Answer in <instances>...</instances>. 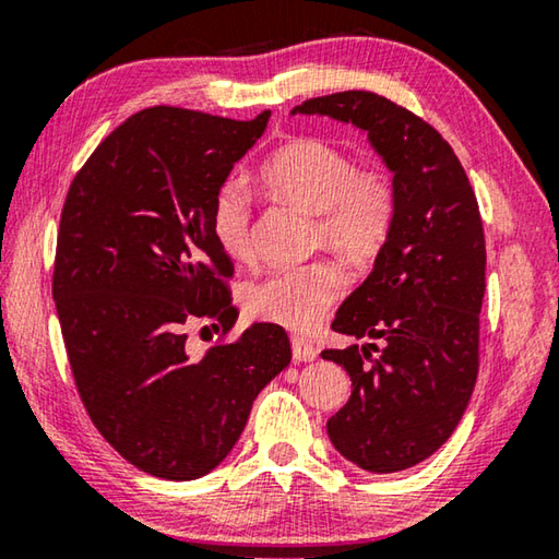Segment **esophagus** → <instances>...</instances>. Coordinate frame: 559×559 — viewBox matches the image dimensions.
Masks as SVG:
<instances>
[{
    "instance_id": "34e87169",
    "label": "esophagus",
    "mask_w": 559,
    "mask_h": 559,
    "mask_svg": "<svg viewBox=\"0 0 559 559\" xmlns=\"http://www.w3.org/2000/svg\"><path fill=\"white\" fill-rule=\"evenodd\" d=\"M290 345H293V359H296V362H313L318 357V347L313 343H308L306 337H293Z\"/></svg>"
}]
</instances>
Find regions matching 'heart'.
<instances>
[{
  "label": "heart",
  "instance_id": "1",
  "mask_svg": "<svg viewBox=\"0 0 559 559\" xmlns=\"http://www.w3.org/2000/svg\"><path fill=\"white\" fill-rule=\"evenodd\" d=\"M261 187L276 202L316 216V236L349 261L377 257L396 216V187L384 169H357L343 150L316 138L281 145L259 169ZM212 236L226 257L251 259V202L239 182L216 189L210 212ZM345 290L343 271L316 261L281 269L246 293L249 313L288 330L320 323Z\"/></svg>",
  "mask_w": 559,
  "mask_h": 559
}]
</instances>
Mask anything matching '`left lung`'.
<instances>
[{
    "label": "left lung",
    "mask_w": 559,
    "mask_h": 559,
    "mask_svg": "<svg viewBox=\"0 0 559 559\" xmlns=\"http://www.w3.org/2000/svg\"><path fill=\"white\" fill-rule=\"evenodd\" d=\"M290 116L357 128L392 173V234L333 320L335 333L382 340V347L323 349L353 382L347 404L328 419V437L362 471L412 468L459 427L478 377L486 241L476 194L447 140L377 93L310 98Z\"/></svg>",
    "instance_id": "obj_1"
}]
</instances>
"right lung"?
<instances>
[{"label":"right lung","instance_id":"right-lung-1","mask_svg":"<svg viewBox=\"0 0 559 559\" xmlns=\"http://www.w3.org/2000/svg\"><path fill=\"white\" fill-rule=\"evenodd\" d=\"M269 118L140 110L66 197L53 300L73 380L103 439L150 476L194 480L219 466L253 400L290 362L276 323H253L200 359L187 349L194 323L226 333L239 316L210 212Z\"/></svg>","mask_w":559,"mask_h":559}]
</instances>
